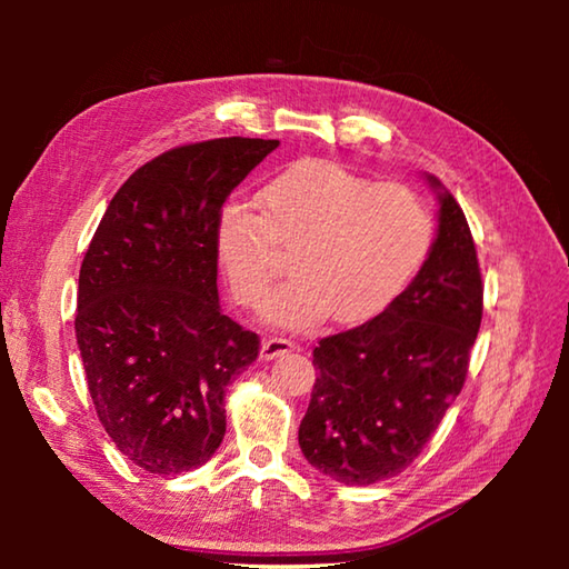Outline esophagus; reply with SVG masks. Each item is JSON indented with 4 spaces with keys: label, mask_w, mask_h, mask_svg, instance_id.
<instances>
[{
    "label": "esophagus",
    "mask_w": 569,
    "mask_h": 569,
    "mask_svg": "<svg viewBox=\"0 0 569 569\" xmlns=\"http://www.w3.org/2000/svg\"><path fill=\"white\" fill-rule=\"evenodd\" d=\"M293 349H296L293 341L281 339V336H273V339H266L261 343V359H276V356L288 353V351H293Z\"/></svg>",
    "instance_id": "esophagus-1"
}]
</instances>
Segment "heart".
Returning <instances> with one entry per match:
<instances>
[{
    "label": "heart",
    "instance_id": "b5f03b06",
    "mask_svg": "<svg viewBox=\"0 0 569 569\" xmlns=\"http://www.w3.org/2000/svg\"><path fill=\"white\" fill-rule=\"evenodd\" d=\"M258 200L261 210L233 203L220 213L216 253L236 301L261 308L281 250H293L296 276L266 311L281 329H308L329 313L339 323L371 319L429 253L431 216L409 188L373 186L333 162H296Z\"/></svg>",
    "mask_w": 569,
    "mask_h": 569
}]
</instances>
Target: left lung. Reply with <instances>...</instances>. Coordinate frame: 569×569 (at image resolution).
<instances>
[{
  "label": "left lung",
  "instance_id": "1",
  "mask_svg": "<svg viewBox=\"0 0 569 569\" xmlns=\"http://www.w3.org/2000/svg\"><path fill=\"white\" fill-rule=\"evenodd\" d=\"M437 238L413 281L379 316L313 349L311 403L298 427L308 465L341 485L397 477L465 387L481 323V273L467 218L435 176Z\"/></svg>",
  "mask_w": 569,
  "mask_h": 569
}]
</instances>
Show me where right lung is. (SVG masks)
<instances>
[{
	"label": "right lung",
	"mask_w": 569,
	"mask_h": 569,
	"mask_svg": "<svg viewBox=\"0 0 569 569\" xmlns=\"http://www.w3.org/2000/svg\"><path fill=\"white\" fill-rule=\"evenodd\" d=\"M278 140L168 150L114 192L80 268L74 333L104 431L150 475H180L226 437V387L258 336L220 311V208Z\"/></svg>",
	"instance_id": "1"
}]
</instances>
